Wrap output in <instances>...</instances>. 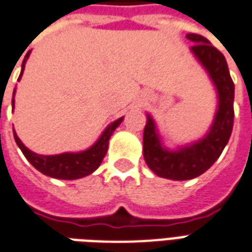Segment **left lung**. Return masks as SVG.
I'll use <instances>...</instances> for the list:
<instances>
[{
    "instance_id": "left-lung-1",
    "label": "left lung",
    "mask_w": 252,
    "mask_h": 252,
    "mask_svg": "<svg viewBox=\"0 0 252 252\" xmlns=\"http://www.w3.org/2000/svg\"><path fill=\"white\" fill-rule=\"evenodd\" d=\"M187 38L195 45L191 52L203 65L216 86L218 94V109L210 131L198 142L168 150L161 144L157 133L156 123L147 114V123L143 132V156L147 166L159 177L170 180H189L205 173L218 159L228 143L233 128V99L235 84L232 82L224 54L210 45L205 36L188 34Z\"/></svg>"
}]
</instances>
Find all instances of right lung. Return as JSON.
Instances as JSON below:
<instances>
[{
    "label": "right lung",
    "instance_id": "obj_1",
    "mask_svg": "<svg viewBox=\"0 0 252 252\" xmlns=\"http://www.w3.org/2000/svg\"><path fill=\"white\" fill-rule=\"evenodd\" d=\"M28 57H30V53H27L24 60H23L22 73H20L19 79L22 77ZM13 96H15V91H13ZM12 105L15 106V101H12ZM123 119L124 117L112 123L103 131L101 138L98 139L95 143L93 144L90 149L80 151V153H63L59 156H40V154H35L31 150H28L27 147L22 143L19 136L16 135L15 129H13V136H15L16 143L20 147L24 157L28 159V162L31 163L35 169H38L40 173L54 177V179H61V180H75V179H82L84 176L91 175L94 170L98 169L103 157L106 156L109 139L113 135L114 129L120 126Z\"/></svg>",
    "mask_w": 252,
    "mask_h": 252
}]
</instances>
